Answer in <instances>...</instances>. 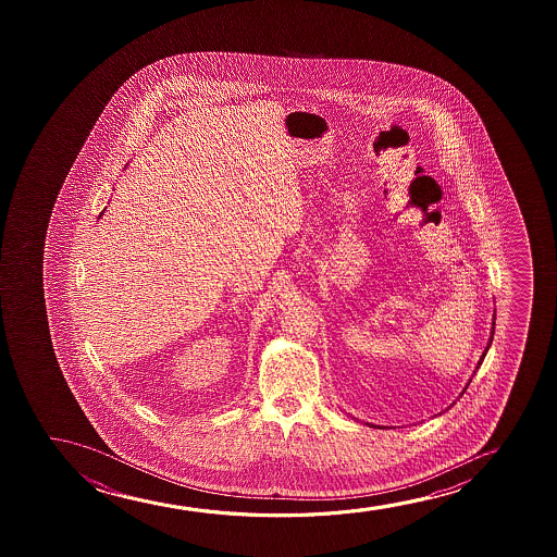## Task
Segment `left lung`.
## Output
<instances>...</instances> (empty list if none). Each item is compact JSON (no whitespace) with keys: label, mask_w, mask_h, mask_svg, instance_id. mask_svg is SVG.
Masks as SVG:
<instances>
[{"label":"left lung","mask_w":557,"mask_h":557,"mask_svg":"<svg viewBox=\"0 0 557 557\" xmlns=\"http://www.w3.org/2000/svg\"><path fill=\"white\" fill-rule=\"evenodd\" d=\"M493 320H495V318H493ZM493 336H495V321H493V329H491V338H488L487 348H485V350H483V354H481L480 361H478V367H475V369H480L481 363H483V359H485V356H487L488 346H491V343H493ZM473 374H475V371H473ZM470 382H472V379L468 381V384H470ZM468 384H466V388H468ZM466 388L462 389V394H465ZM462 394H460V397H462ZM367 426L382 428L374 426V424H369V422H367Z\"/></svg>","instance_id":"1"}]
</instances>
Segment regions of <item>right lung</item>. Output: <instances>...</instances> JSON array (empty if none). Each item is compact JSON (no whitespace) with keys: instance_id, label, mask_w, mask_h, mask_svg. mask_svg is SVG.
I'll use <instances>...</instances> for the list:
<instances>
[{"instance_id":"add662e5","label":"right lung","mask_w":557,"mask_h":557,"mask_svg":"<svg viewBox=\"0 0 557 557\" xmlns=\"http://www.w3.org/2000/svg\"><path fill=\"white\" fill-rule=\"evenodd\" d=\"M104 211H107V209H104ZM104 211H102V213H104ZM102 213L99 214V219H100V216H102Z\"/></svg>"}]
</instances>
